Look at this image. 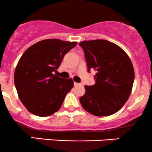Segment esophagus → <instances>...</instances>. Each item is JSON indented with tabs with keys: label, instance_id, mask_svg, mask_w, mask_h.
I'll list each match as a JSON object with an SVG mask.
<instances>
[{
	"label": "esophagus",
	"instance_id": "1",
	"mask_svg": "<svg viewBox=\"0 0 152 152\" xmlns=\"http://www.w3.org/2000/svg\"><path fill=\"white\" fill-rule=\"evenodd\" d=\"M79 85H80V84L78 83H77V82H74V86H79Z\"/></svg>",
	"mask_w": 152,
	"mask_h": 152
}]
</instances>
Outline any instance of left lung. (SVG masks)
Instances as JSON below:
<instances>
[{
    "mask_svg": "<svg viewBox=\"0 0 152 152\" xmlns=\"http://www.w3.org/2000/svg\"><path fill=\"white\" fill-rule=\"evenodd\" d=\"M88 72L96 71L95 83L85 86L80 102L86 112L95 116H109L120 110L132 92L134 71L128 55L119 46L106 40H84Z\"/></svg>",
    "mask_w": 152,
    "mask_h": 152,
    "instance_id": "obj_1",
    "label": "left lung"
}]
</instances>
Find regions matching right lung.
Wrapping results in <instances>:
<instances>
[{"instance_id":"obj_1","label":"right lung","mask_w":152,"mask_h":152,"mask_svg":"<svg viewBox=\"0 0 152 152\" xmlns=\"http://www.w3.org/2000/svg\"><path fill=\"white\" fill-rule=\"evenodd\" d=\"M77 43L46 39L28 48L20 58L15 71V85L20 101L31 114L46 117L61 109L74 82L54 72Z\"/></svg>"}]
</instances>
